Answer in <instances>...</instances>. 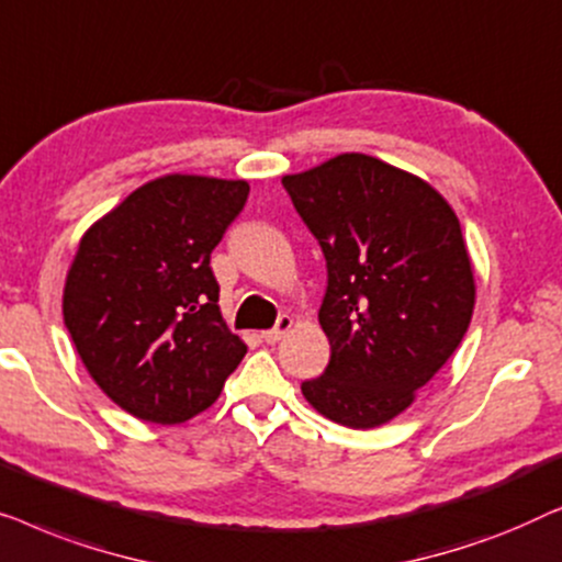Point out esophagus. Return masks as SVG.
Segmentation results:
<instances>
[{"instance_id":"esophagus-1","label":"esophagus","mask_w":562,"mask_h":562,"mask_svg":"<svg viewBox=\"0 0 562 562\" xmlns=\"http://www.w3.org/2000/svg\"><path fill=\"white\" fill-rule=\"evenodd\" d=\"M290 328H292V318H290V315H280L278 323H274V328L262 330V341H265V344H278L280 338H282L284 334H288Z\"/></svg>"}]
</instances>
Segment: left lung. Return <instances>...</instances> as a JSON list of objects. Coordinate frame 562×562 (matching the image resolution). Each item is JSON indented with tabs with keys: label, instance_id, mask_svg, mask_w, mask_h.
Returning <instances> with one entry per match:
<instances>
[{
	"label": "left lung",
	"instance_id": "obj_1",
	"mask_svg": "<svg viewBox=\"0 0 562 562\" xmlns=\"http://www.w3.org/2000/svg\"><path fill=\"white\" fill-rule=\"evenodd\" d=\"M326 257L318 321L330 341L305 400L346 428H376L463 341L473 272L456 213L420 178L369 155H338L282 178Z\"/></svg>",
	"mask_w": 562,
	"mask_h": 562
}]
</instances>
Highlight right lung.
<instances>
[{
  "mask_svg": "<svg viewBox=\"0 0 562 562\" xmlns=\"http://www.w3.org/2000/svg\"><path fill=\"white\" fill-rule=\"evenodd\" d=\"M247 199L244 180L157 178L78 244L66 328L93 382L139 420H191L247 353L221 318L211 270Z\"/></svg>",
  "mask_w": 562,
  "mask_h": 562,
  "instance_id": "add662e5",
  "label": "right lung"
}]
</instances>
